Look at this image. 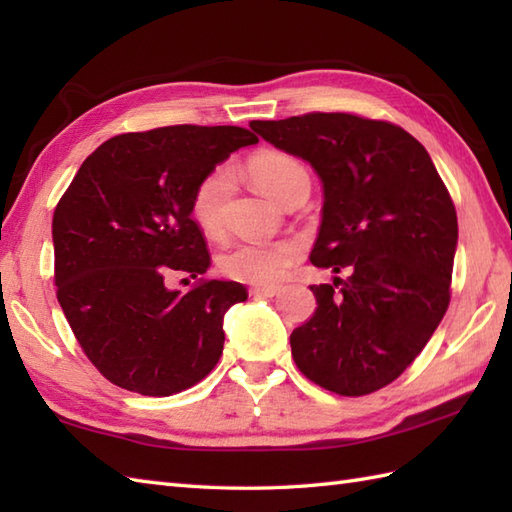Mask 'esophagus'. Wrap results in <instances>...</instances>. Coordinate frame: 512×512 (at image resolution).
Masks as SVG:
<instances>
[{"mask_svg": "<svg viewBox=\"0 0 512 512\" xmlns=\"http://www.w3.org/2000/svg\"><path fill=\"white\" fill-rule=\"evenodd\" d=\"M248 292L250 297H275L279 292V286H253Z\"/></svg>", "mask_w": 512, "mask_h": 512, "instance_id": "34e87169", "label": "esophagus"}]
</instances>
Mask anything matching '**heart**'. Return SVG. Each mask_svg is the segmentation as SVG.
<instances>
[{
	"label": "heart",
	"instance_id": "b5f03b06",
	"mask_svg": "<svg viewBox=\"0 0 512 512\" xmlns=\"http://www.w3.org/2000/svg\"><path fill=\"white\" fill-rule=\"evenodd\" d=\"M246 176L270 200L281 204L286 193L301 178H308L301 162L284 151H259L246 165ZM231 191V173L215 169L204 176L191 195V217L204 233H217L222 224V209ZM303 248L297 239H275V242H246L228 248L220 257V268L226 277L244 284L270 286L288 275V270L301 259Z\"/></svg>",
	"mask_w": 512,
	"mask_h": 512
}]
</instances>
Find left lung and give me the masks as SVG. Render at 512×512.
<instances>
[{
    "instance_id": "8db88e82",
    "label": "left lung",
    "mask_w": 512,
    "mask_h": 512,
    "mask_svg": "<svg viewBox=\"0 0 512 512\" xmlns=\"http://www.w3.org/2000/svg\"><path fill=\"white\" fill-rule=\"evenodd\" d=\"M266 143L310 162L323 184L310 262L317 310L290 334L312 383L341 396L389 385L436 332L451 299L458 215L433 160L398 125L354 114L250 121Z\"/></svg>"
}]
</instances>
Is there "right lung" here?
I'll return each instance as SVG.
<instances>
[{
    "label": "right lung",
    "instance_id": "1",
    "mask_svg": "<svg viewBox=\"0 0 512 512\" xmlns=\"http://www.w3.org/2000/svg\"><path fill=\"white\" fill-rule=\"evenodd\" d=\"M244 127L173 125L121 134L85 158L52 217L54 284L76 341L110 383L171 396L211 372L224 347V314L248 292L193 279L211 266L191 195L239 147Z\"/></svg>",
    "mask_w": 512,
    "mask_h": 512
}]
</instances>
